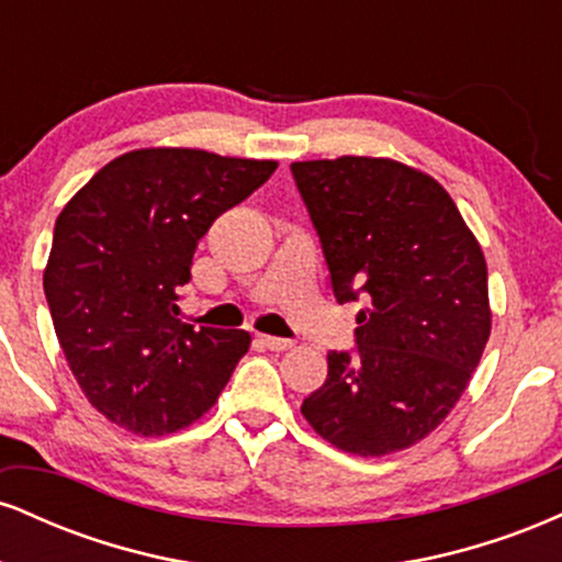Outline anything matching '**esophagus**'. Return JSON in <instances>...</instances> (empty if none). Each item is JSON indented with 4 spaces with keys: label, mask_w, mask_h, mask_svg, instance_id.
I'll return each mask as SVG.
<instances>
[{
    "label": "esophagus",
    "mask_w": 562,
    "mask_h": 562,
    "mask_svg": "<svg viewBox=\"0 0 562 562\" xmlns=\"http://www.w3.org/2000/svg\"><path fill=\"white\" fill-rule=\"evenodd\" d=\"M259 340L267 348H272V351H288V348H293V340L274 338V335H259Z\"/></svg>",
    "instance_id": "1"
}]
</instances>
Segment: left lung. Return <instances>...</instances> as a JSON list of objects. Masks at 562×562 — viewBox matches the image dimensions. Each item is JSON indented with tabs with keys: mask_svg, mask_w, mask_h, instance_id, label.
Instances as JSON below:
<instances>
[{
	"mask_svg": "<svg viewBox=\"0 0 562 562\" xmlns=\"http://www.w3.org/2000/svg\"><path fill=\"white\" fill-rule=\"evenodd\" d=\"M338 303L357 314V353H327L301 415L359 457L409 449L447 420L492 335L486 259L449 192L393 158L290 166Z\"/></svg>",
	"mask_w": 562,
	"mask_h": 562,
	"instance_id": "8db88e82",
	"label": "left lung"
}]
</instances>
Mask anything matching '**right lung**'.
<instances>
[{
    "label": "right lung",
    "instance_id": "right-lung-1",
    "mask_svg": "<svg viewBox=\"0 0 562 562\" xmlns=\"http://www.w3.org/2000/svg\"><path fill=\"white\" fill-rule=\"evenodd\" d=\"M277 160L142 147L102 166L55 222L44 295L83 396L139 436L187 428L229 383L250 333L177 319V290L216 216Z\"/></svg>",
    "mask_w": 562,
    "mask_h": 562
}]
</instances>
